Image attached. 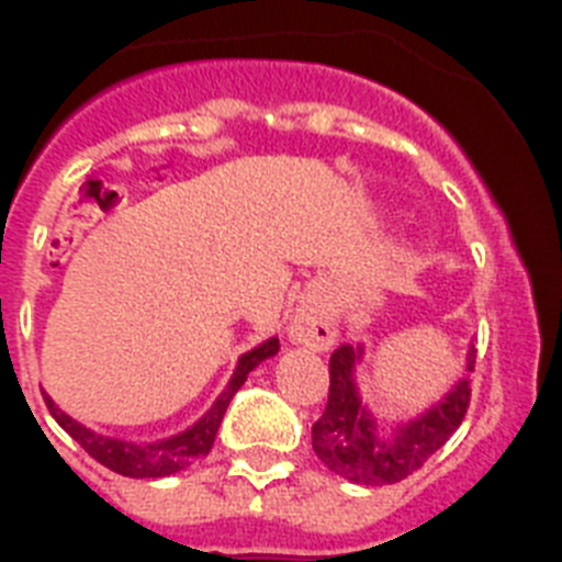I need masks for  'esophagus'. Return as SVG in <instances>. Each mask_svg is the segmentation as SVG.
Masks as SVG:
<instances>
[{
  "label": "esophagus",
  "mask_w": 562,
  "mask_h": 562,
  "mask_svg": "<svg viewBox=\"0 0 562 562\" xmlns=\"http://www.w3.org/2000/svg\"><path fill=\"white\" fill-rule=\"evenodd\" d=\"M286 335L297 346H306L312 351H326L335 346L337 324L335 317L321 304H304L295 312V317H292Z\"/></svg>",
  "instance_id": "1"
}]
</instances>
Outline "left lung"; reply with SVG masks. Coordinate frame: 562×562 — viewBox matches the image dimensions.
Returning <instances> with one entry per match:
<instances>
[{"label":"left lung","instance_id":"left-lung-1","mask_svg":"<svg viewBox=\"0 0 562 562\" xmlns=\"http://www.w3.org/2000/svg\"><path fill=\"white\" fill-rule=\"evenodd\" d=\"M362 355V342H342L331 355L329 402L324 416L312 425V448L331 473L355 484H396L419 470L456 434L470 405V380H456L448 394L414 419L385 425L360 396L357 366ZM473 366L475 346H470L464 369L473 371Z\"/></svg>","mask_w":562,"mask_h":562}]
</instances>
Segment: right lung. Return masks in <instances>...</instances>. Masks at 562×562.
Listing matches in <instances>:
<instances>
[{
    "instance_id": "obj_1",
    "label": "right lung",
    "mask_w": 562,
    "mask_h": 562,
    "mask_svg": "<svg viewBox=\"0 0 562 562\" xmlns=\"http://www.w3.org/2000/svg\"><path fill=\"white\" fill-rule=\"evenodd\" d=\"M281 342L278 337H270V340L258 342L256 349L245 351L238 357L236 369H233L231 380H227L225 391L216 396L211 408L193 422L191 428H186L182 434L166 436V439L157 441H132V439H117V436H103L95 434L92 428L76 422L69 414H64L56 402L47 400V408L53 414V419L67 430L72 439L87 450L95 461H101L103 467H109L112 473L128 475V479H166V475L180 473L186 467H191L193 461H200L202 456L211 453L213 439H216V430L222 425V416H225L227 405L236 396V391L245 385L247 374H250L256 366H261L265 360L278 355Z\"/></svg>"
}]
</instances>
